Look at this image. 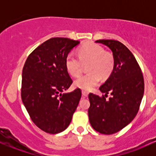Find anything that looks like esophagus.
Returning <instances> with one entry per match:
<instances>
[{"mask_svg":"<svg viewBox=\"0 0 156 156\" xmlns=\"http://www.w3.org/2000/svg\"><path fill=\"white\" fill-rule=\"evenodd\" d=\"M82 95L84 96V97H87L88 92H87V91H85V90H82Z\"/></svg>","mask_w":156,"mask_h":156,"instance_id":"1","label":"esophagus"}]
</instances>
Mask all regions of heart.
I'll list each match as a JSON object with an SVG mask.
<instances>
[{
	"instance_id": "1",
	"label": "heart",
	"mask_w": 156,
	"mask_h": 156,
	"mask_svg": "<svg viewBox=\"0 0 156 156\" xmlns=\"http://www.w3.org/2000/svg\"><path fill=\"white\" fill-rule=\"evenodd\" d=\"M89 73L83 75L75 81V87L84 90H90L99 83L100 77L106 78L111 75L115 65L114 56L105 51L97 44L87 43L78 50V56L70 53L66 58V68L72 76L78 77L81 74L83 64L88 63Z\"/></svg>"
}]
</instances>
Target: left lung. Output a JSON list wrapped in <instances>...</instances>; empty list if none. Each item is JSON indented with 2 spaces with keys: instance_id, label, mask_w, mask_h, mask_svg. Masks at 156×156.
<instances>
[{
  "instance_id": "1",
  "label": "left lung",
  "mask_w": 156,
  "mask_h": 156,
  "mask_svg": "<svg viewBox=\"0 0 156 156\" xmlns=\"http://www.w3.org/2000/svg\"><path fill=\"white\" fill-rule=\"evenodd\" d=\"M107 46L114 56V69L100 87L102 97L90 94L89 121L93 128L103 134L117 133L130 123L136 115L144 93L142 72L131 52L121 42L98 40ZM112 96L106 99L107 94Z\"/></svg>"
}]
</instances>
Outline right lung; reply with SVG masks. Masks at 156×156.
Masks as SVG:
<instances>
[{
    "mask_svg": "<svg viewBox=\"0 0 156 156\" xmlns=\"http://www.w3.org/2000/svg\"><path fill=\"white\" fill-rule=\"evenodd\" d=\"M79 44L67 37H53L37 47L25 62L22 100L32 122L47 133L66 130L79 103V88L62 93L72 83L66 58Z\"/></svg>",
    "mask_w": 156,
    "mask_h": 156,
    "instance_id": "right-lung-1",
    "label": "right lung"
}]
</instances>
